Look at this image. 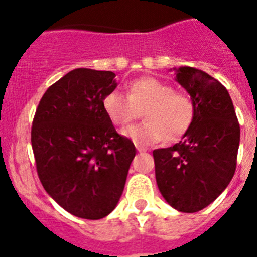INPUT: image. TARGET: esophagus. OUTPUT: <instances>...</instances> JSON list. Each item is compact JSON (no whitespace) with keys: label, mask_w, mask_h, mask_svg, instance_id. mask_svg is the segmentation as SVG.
<instances>
[{"label":"esophagus","mask_w":257,"mask_h":257,"mask_svg":"<svg viewBox=\"0 0 257 257\" xmlns=\"http://www.w3.org/2000/svg\"><path fill=\"white\" fill-rule=\"evenodd\" d=\"M135 147H136V151L138 152H147V148H145V147H143L142 144H135Z\"/></svg>","instance_id":"esophagus-1"}]
</instances>
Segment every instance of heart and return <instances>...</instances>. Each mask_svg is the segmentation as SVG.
Returning <instances> with one entry per match:
<instances>
[{"mask_svg": "<svg viewBox=\"0 0 257 257\" xmlns=\"http://www.w3.org/2000/svg\"><path fill=\"white\" fill-rule=\"evenodd\" d=\"M103 109L115 126H126L143 110L145 121L123 130L136 144L149 145L165 138L175 142L187 133L196 114L187 94L175 91L169 83L153 77H142L127 86V95L113 90L103 97Z\"/></svg>", "mask_w": 257, "mask_h": 257, "instance_id": "b5f03b06", "label": "heart"}]
</instances>
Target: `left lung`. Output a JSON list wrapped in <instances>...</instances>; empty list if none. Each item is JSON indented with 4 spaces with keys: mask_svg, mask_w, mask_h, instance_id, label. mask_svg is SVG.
I'll use <instances>...</instances> for the list:
<instances>
[{
    "mask_svg": "<svg viewBox=\"0 0 257 257\" xmlns=\"http://www.w3.org/2000/svg\"><path fill=\"white\" fill-rule=\"evenodd\" d=\"M174 70L196 114L180 142L153 151L156 180L171 207L192 213L212 203L233 179L240 130L230 95L217 79L192 67Z\"/></svg>",
    "mask_w": 257,
    "mask_h": 257,
    "instance_id": "8db88e82",
    "label": "left lung"
}]
</instances>
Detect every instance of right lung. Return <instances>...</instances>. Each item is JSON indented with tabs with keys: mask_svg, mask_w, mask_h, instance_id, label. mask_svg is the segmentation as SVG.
I'll return each mask as SVG.
<instances>
[{
	"mask_svg": "<svg viewBox=\"0 0 257 257\" xmlns=\"http://www.w3.org/2000/svg\"><path fill=\"white\" fill-rule=\"evenodd\" d=\"M114 77L110 70H70L47 88L32 124L41 183L81 219H103L114 210L136 153L103 109V97L117 87Z\"/></svg>",
	"mask_w": 257,
	"mask_h": 257,
	"instance_id": "1",
	"label": "right lung"
}]
</instances>
